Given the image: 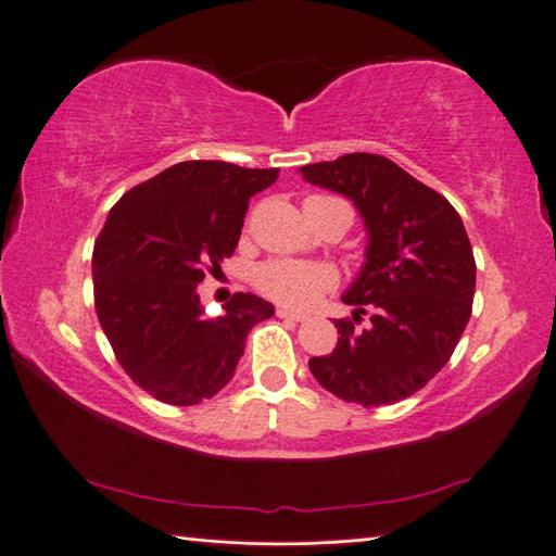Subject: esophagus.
<instances>
[{
	"label": "esophagus",
	"instance_id": "obj_1",
	"mask_svg": "<svg viewBox=\"0 0 556 556\" xmlns=\"http://www.w3.org/2000/svg\"><path fill=\"white\" fill-rule=\"evenodd\" d=\"M276 314H278L280 319H290V321H305L307 319V314L295 312V309H288V307H278Z\"/></svg>",
	"mask_w": 556,
	"mask_h": 556
}]
</instances>
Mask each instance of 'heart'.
Masks as SVG:
<instances>
[{
    "instance_id": "b5f03b06",
    "label": "heart",
    "mask_w": 556,
    "mask_h": 556,
    "mask_svg": "<svg viewBox=\"0 0 556 556\" xmlns=\"http://www.w3.org/2000/svg\"><path fill=\"white\" fill-rule=\"evenodd\" d=\"M333 282H337V276L329 266L298 258H270L254 270V286L258 292L280 305L298 309L317 305L324 292L333 288Z\"/></svg>"
}]
</instances>
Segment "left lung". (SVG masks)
<instances>
[{"label": "left lung", "mask_w": 556, "mask_h": 556, "mask_svg": "<svg viewBox=\"0 0 556 556\" xmlns=\"http://www.w3.org/2000/svg\"><path fill=\"white\" fill-rule=\"evenodd\" d=\"M300 172L351 198L370 235L368 261L343 295L353 319L337 321V349L309 370L343 402H402L443 370L472 314L477 264L463 219L382 154L353 152Z\"/></svg>", "instance_id": "1"}]
</instances>
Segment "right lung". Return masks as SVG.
<instances>
[{
    "mask_svg": "<svg viewBox=\"0 0 556 556\" xmlns=\"http://www.w3.org/2000/svg\"><path fill=\"white\" fill-rule=\"evenodd\" d=\"M278 169L229 162L174 164L111 207L93 244V307L115 361L154 400L193 406L235 377L254 324L274 305L235 292L205 319L198 282L235 254L249 198Z\"/></svg>",
    "mask_w": 556,
    "mask_h": 556,
    "instance_id": "add662e5",
    "label": "right lung"
}]
</instances>
